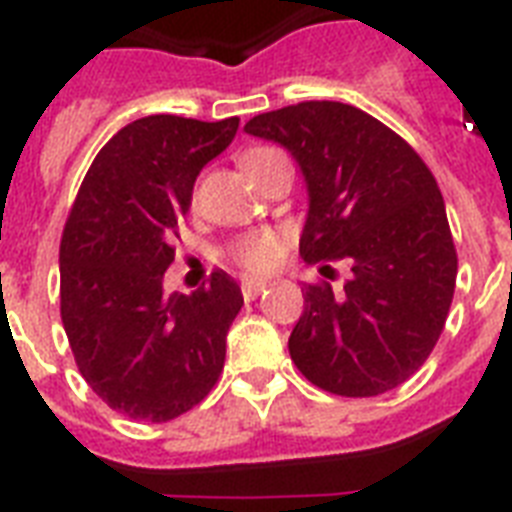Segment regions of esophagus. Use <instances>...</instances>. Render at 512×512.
Instances as JSON below:
<instances>
[{
    "label": "esophagus",
    "mask_w": 512,
    "mask_h": 512,
    "mask_svg": "<svg viewBox=\"0 0 512 512\" xmlns=\"http://www.w3.org/2000/svg\"><path fill=\"white\" fill-rule=\"evenodd\" d=\"M268 287V281H260V279H244L241 281V295L247 297V300H255L263 289Z\"/></svg>",
    "instance_id": "obj_1"
}]
</instances>
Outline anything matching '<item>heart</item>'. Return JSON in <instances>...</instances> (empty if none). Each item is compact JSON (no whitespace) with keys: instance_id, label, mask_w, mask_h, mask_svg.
Segmentation results:
<instances>
[{"instance_id":"1","label":"heart","mask_w":512,"mask_h":512,"mask_svg":"<svg viewBox=\"0 0 512 512\" xmlns=\"http://www.w3.org/2000/svg\"><path fill=\"white\" fill-rule=\"evenodd\" d=\"M279 154L276 148H252L241 156V170L249 172L255 164H260L268 156ZM284 252V236L271 228H260V231H249L231 244V257L241 268L252 273H268L273 271L281 260Z\"/></svg>"}]
</instances>
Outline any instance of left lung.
<instances>
[{
	"label": "left lung",
	"instance_id": "1",
	"mask_svg": "<svg viewBox=\"0 0 512 512\" xmlns=\"http://www.w3.org/2000/svg\"><path fill=\"white\" fill-rule=\"evenodd\" d=\"M244 130L287 148L303 170L300 257L350 265L340 292L327 281L303 289L289 356L335 396L393 390L436 348L454 297L457 249L436 177L401 135L348 103L305 100Z\"/></svg>",
	"mask_w": 512,
	"mask_h": 512
}]
</instances>
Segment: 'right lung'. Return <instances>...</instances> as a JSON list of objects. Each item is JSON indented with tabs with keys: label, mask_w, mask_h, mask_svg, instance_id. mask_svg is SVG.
Masks as SVG:
<instances>
[{
	"label": "right lung",
	"mask_w": 512,
	"mask_h": 512,
	"mask_svg": "<svg viewBox=\"0 0 512 512\" xmlns=\"http://www.w3.org/2000/svg\"><path fill=\"white\" fill-rule=\"evenodd\" d=\"M239 119L156 114L100 148L60 239V319L95 393L132 420L170 422L204 401L223 372L225 335L244 305L215 271L191 295H164L172 239L204 164Z\"/></svg>",
	"instance_id": "1"
}]
</instances>
